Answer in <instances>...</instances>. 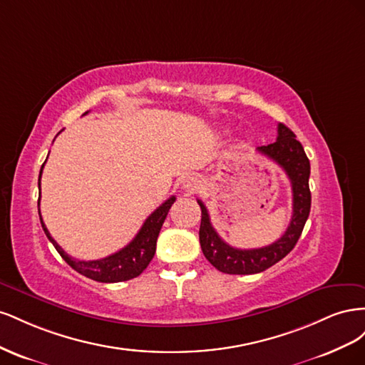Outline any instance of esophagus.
I'll list each match as a JSON object with an SVG mask.
<instances>
[{"instance_id":"34e87169","label":"esophagus","mask_w":365,"mask_h":365,"mask_svg":"<svg viewBox=\"0 0 365 365\" xmlns=\"http://www.w3.org/2000/svg\"><path fill=\"white\" fill-rule=\"evenodd\" d=\"M200 184H201V181L197 176H189V178H185V181H184V189L189 193H193L200 189Z\"/></svg>"}]
</instances>
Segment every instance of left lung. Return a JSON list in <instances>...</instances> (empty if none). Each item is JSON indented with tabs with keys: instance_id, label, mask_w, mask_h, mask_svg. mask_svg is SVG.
<instances>
[{
	"instance_id": "8db88e82",
	"label": "left lung",
	"mask_w": 365,
	"mask_h": 365,
	"mask_svg": "<svg viewBox=\"0 0 365 365\" xmlns=\"http://www.w3.org/2000/svg\"><path fill=\"white\" fill-rule=\"evenodd\" d=\"M257 152L268 157L288 175L292 185V217L284 235L274 244L254 250H239L219 237L210 222V216L201 200V227L200 242L205 259L216 269L225 274H257L271 268L292 251L302 236L306 220L311 212V190H309V175L311 164L304 153L302 143L295 140V134L283 123L279 125L277 140L268 146L257 148Z\"/></svg>"
}]
</instances>
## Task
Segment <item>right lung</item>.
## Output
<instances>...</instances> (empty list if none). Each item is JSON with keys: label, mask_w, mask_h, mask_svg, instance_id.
Returning a JSON list of instances; mask_svg holds the SVG:
<instances>
[{"label": "right lung", "mask_w": 365, "mask_h": 365, "mask_svg": "<svg viewBox=\"0 0 365 365\" xmlns=\"http://www.w3.org/2000/svg\"><path fill=\"white\" fill-rule=\"evenodd\" d=\"M43 164L41 168L39 180H38V185H39L38 207L41 201V175H42ZM173 202H175V196L169 197L168 201L163 202L155 212L145 220V224H143V227L140 228L137 236L132 239L125 248H121L120 251L111 254V256L108 257L98 259V260H88V262L76 260L70 257L68 254L58 245V242L50 236L46 224L42 222L41 212H39V219H41V225L43 228V233L47 235L53 247L56 248V251L61 254V257L67 262L74 271L96 282L117 283V282H126L134 277H138V275L148 268V264L153 259V254H155V250H157V239L160 235V230Z\"/></svg>", "instance_id": "right-lung-1"}]
</instances>
